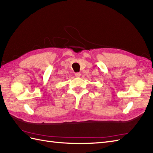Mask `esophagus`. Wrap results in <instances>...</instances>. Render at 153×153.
<instances>
[{"label":"esophagus","mask_w":153,"mask_h":153,"mask_svg":"<svg viewBox=\"0 0 153 153\" xmlns=\"http://www.w3.org/2000/svg\"><path fill=\"white\" fill-rule=\"evenodd\" d=\"M80 76H81L80 73H75V76L76 77H80Z\"/></svg>","instance_id":"1"}]
</instances>
